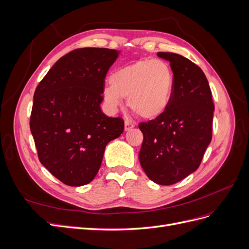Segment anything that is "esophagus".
<instances>
[{
    "label": "esophagus",
    "mask_w": 249,
    "mask_h": 249,
    "mask_svg": "<svg viewBox=\"0 0 249 249\" xmlns=\"http://www.w3.org/2000/svg\"><path fill=\"white\" fill-rule=\"evenodd\" d=\"M133 127H134V124L131 123V122H127V120H125V123H124V130H125V131H129V130L133 129Z\"/></svg>",
    "instance_id": "esophagus-1"
}]
</instances>
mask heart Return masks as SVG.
<instances>
[{
	"instance_id": "1",
	"label": "heart",
	"mask_w": 249,
	"mask_h": 249,
	"mask_svg": "<svg viewBox=\"0 0 249 249\" xmlns=\"http://www.w3.org/2000/svg\"><path fill=\"white\" fill-rule=\"evenodd\" d=\"M104 89L105 102L116 110L122 99L139 117L156 119L167 110L173 91L175 77L171 66L161 59H140L119 67Z\"/></svg>"
}]
</instances>
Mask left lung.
Listing matches in <instances>:
<instances>
[{
	"label": "left lung",
	"mask_w": 249,
	"mask_h": 249,
	"mask_svg": "<svg viewBox=\"0 0 249 249\" xmlns=\"http://www.w3.org/2000/svg\"><path fill=\"white\" fill-rule=\"evenodd\" d=\"M158 56L170 62L173 91L164 114L139 123V161L153 182L172 185L199 167L212 139L214 103L199 66L175 53L159 52Z\"/></svg>",
	"instance_id": "left-lung-1"
}]
</instances>
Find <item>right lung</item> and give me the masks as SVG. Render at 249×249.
Returning a JSON list of instances; mask_svg holds the SVG:
<instances>
[{
  "label": "right lung",
  "mask_w": 249,
  "mask_h": 249,
  "mask_svg": "<svg viewBox=\"0 0 249 249\" xmlns=\"http://www.w3.org/2000/svg\"><path fill=\"white\" fill-rule=\"evenodd\" d=\"M118 56L106 48L76 49L60 58L37 85L30 116L40 163L69 186L91 182L105 148L124 132L122 117L101 110L105 79Z\"/></svg>",
  "instance_id": "1"
}]
</instances>
